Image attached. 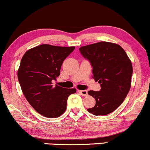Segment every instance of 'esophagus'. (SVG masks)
I'll list each match as a JSON object with an SVG mask.
<instances>
[{
  "instance_id": "esophagus-1",
  "label": "esophagus",
  "mask_w": 150,
  "mask_h": 150,
  "mask_svg": "<svg viewBox=\"0 0 150 150\" xmlns=\"http://www.w3.org/2000/svg\"><path fill=\"white\" fill-rule=\"evenodd\" d=\"M79 92H80V94H82V96L85 97V96H87V90H79Z\"/></svg>"
}]
</instances>
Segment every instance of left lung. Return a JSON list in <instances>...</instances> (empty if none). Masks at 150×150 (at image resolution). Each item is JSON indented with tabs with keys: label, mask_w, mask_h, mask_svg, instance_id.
<instances>
[{
	"label": "left lung",
	"mask_w": 150,
	"mask_h": 150,
	"mask_svg": "<svg viewBox=\"0 0 150 150\" xmlns=\"http://www.w3.org/2000/svg\"><path fill=\"white\" fill-rule=\"evenodd\" d=\"M92 66L93 78L101 85L100 91L90 90L89 95L96 104L87 111L95 116H104L114 111L123 103L131 86L132 65L121 46L100 42L79 49Z\"/></svg>",
	"instance_id": "obj_1"
}]
</instances>
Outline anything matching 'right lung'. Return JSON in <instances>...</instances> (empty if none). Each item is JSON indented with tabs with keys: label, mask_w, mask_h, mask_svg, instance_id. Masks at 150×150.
<instances>
[{
	"label": "right lung",
	"mask_w": 150,
	"mask_h": 150,
	"mask_svg": "<svg viewBox=\"0 0 150 150\" xmlns=\"http://www.w3.org/2000/svg\"><path fill=\"white\" fill-rule=\"evenodd\" d=\"M75 46L42 44L26 52L20 62L18 77L24 95L36 111L53 118L66 109L67 100L76 89H67L52 82L60 75L62 63Z\"/></svg>",
	"instance_id": "obj_1"
}]
</instances>
